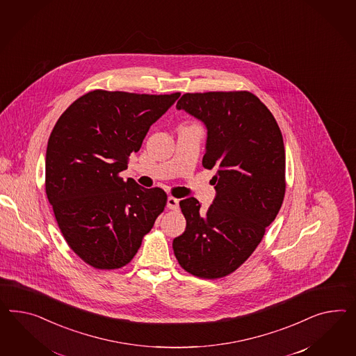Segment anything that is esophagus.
Returning <instances> with one entry per match:
<instances>
[{
  "instance_id": "1",
  "label": "esophagus",
  "mask_w": 356,
  "mask_h": 356,
  "mask_svg": "<svg viewBox=\"0 0 356 356\" xmlns=\"http://www.w3.org/2000/svg\"><path fill=\"white\" fill-rule=\"evenodd\" d=\"M167 207L170 210H177L179 209V200L175 198V197H168L167 200Z\"/></svg>"
}]
</instances>
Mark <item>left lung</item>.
Segmentation results:
<instances>
[{"mask_svg":"<svg viewBox=\"0 0 356 356\" xmlns=\"http://www.w3.org/2000/svg\"><path fill=\"white\" fill-rule=\"evenodd\" d=\"M176 107L207 128L202 164L216 170L207 211L180 201L186 229L173 240L179 264L193 276L220 279L243 264L276 219L285 195V147L279 124L248 90L185 93Z\"/></svg>","mask_w":356,"mask_h":356,"instance_id":"1","label":"left lung"}]
</instances>
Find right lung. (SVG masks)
Returning a JSON list of instances; mask_svg holds the SVG:
<instances>
[{
	"instance_id": "add662e5",
	"label": "right lung",
	"mask_w": 356,
	"mask_h": 356,
	"mask_svg": "<svg viewBox=\"0 0 356 356\" xmlns=\"http://www.w3.org/2000/svg\"><path fill=\"white\" fill-rule=\"evenodd\" d=\"M179 97L96 89L68 106L50 134L49 202L68 246L93 268L128 264L163 212V189H146L119 173Z\"/></svg>"
}]
</instances>
